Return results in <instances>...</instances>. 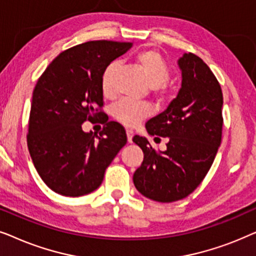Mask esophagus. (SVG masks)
Wrapping results in <instances>:
<instances>
[{"instance_id": "34e87169", "label": "esophagus", "mask_w": 256, "mask_h": 256, "mask_svg": "<svg viewBox=\"0 0 256 256\" xmlns=\"http://www.w3.org/2000/svg\"><path fill=\"white\" fill-rule=\"evenodd\" d=\"M126 132H127L128 142L132 143V136H134V132H132V129H127V130H126Z\"/></svg>"}]
</instances>
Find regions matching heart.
I'll return each mask as SVG.
<instances>
[{
  "mask_svg": "<svg viewBox=\"0 0 256 256\" xmlns=\"http://www.w3.org/2000/svg\"><path fill=\"white\" fill-rule=\"evenodd\" d=\"M136 65L141 68L149 85L160 94L169 93L166 82L170 76V68L156 50H144L135 56ZM118 66V62H110L104 68L101 74V90L106 96H110L114 92V73ZM152 113V107L146 102H135L132 100H121L112 107V115L115 120L127 127H135L143 118Z\"/></svg>",
  "mask_w": 256,
  "mask_h": 256,
  "instance_id": "heart-1",
  "label": "heart"
}]
</instances>
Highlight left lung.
Wrapping results in <instances>:
<instances>
[{"instance_id":"8db88e82","label":"left lung","mask_w":256,"mask_h":256,"mask_svg":"<svg viewBox=\"0 0 256 256\" xmlns=\"http://www.w3.org/2000/svg\"><path fill=\"white\" fill-rule=\"evenodd\" d=\"M182 86L166 110L146 124L149 135L166 138L157 152L148 138H132L144 154L132 182L152 200L172 202L188 197L208 172L222 142V92L218 80L198 56L184 54L177 62Z\"/></svg>"}]
</instances>
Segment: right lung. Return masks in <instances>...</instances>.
<instances>
[{
  "instance_id": "1",
  "label": "right lung",
  "mask_w": 256,
  "mask_h": 256,
  "mask_svg": "<svg viewBox=\"0 0 256 256\" xmlns=\"http://www.w3.org/2000/svg\"><path fill=\"white\" fill-rule=\"evenodd\" d=\"M132 43L92 40L62 52L38 79L32 93L28 148L45 184L66 197L88 194L127 143L124 128L106 122L98 136L85 132L86 120L104 115L101 74Z\"/></svg>"
}]
</instances>
